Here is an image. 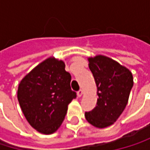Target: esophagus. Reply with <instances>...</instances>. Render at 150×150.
I'll return each instance as SVG.
<instances>
[{"label": "esophagus", "instance_id": "esophagus-1", "mask_svg": "<svg viewBox=\"0 0 150 150\" xmlns=\"http://www.w3.org/2000/svg\"><path fill=\"white\" fill-rule=\"evenodd\" d=\"M82 95H83V91H82L81 89H80V90L77 92V96H78V97H81Z\"/></svg>", "mask_w": 150, "mask_h": 150}]
</instances>
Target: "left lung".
<instances>
[{
  "label": "left lung",
  "instance_id": "obj_1",
  "mask_svg": "<svg viewBox=\"0 0 150 150\" xmlns=\"http://www.w3.org/2000/svg\"><path fill=\"white\" fill-rule=\"evenodd\" d=\"M88 67L97 87V103L85 113L86 120L94 127L112 125L123 112L134 84L132 73L126 67L105 55L88 57Z\"/></svg>",
  "mask_w": 150,
  "mask_h": 150
}]
</instances>
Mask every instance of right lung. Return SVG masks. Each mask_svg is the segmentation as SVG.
Segmentation results:
<instances>
[{"mask_svg":"<svg viewBox=\"0 0 150 150\" xmlns=\"http://www.w3.org/2000/svg\"><path fill=\"white\" fill-rule=\"evenodd\" d=\"M70 81L64 62L54 57L46 59L21 81L19 103L28 123L38 132L50 135L62 125L68 105L76 97Z\"/></svg>","mask_w":150,"mask_h":150,"instance_id":"add662e5","label":"right lung"}]
</instances>
